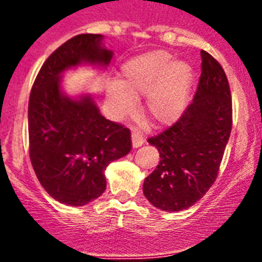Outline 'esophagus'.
Here are the masks:
<instances>
[{
  "label": "esophagus",
  "instance_id": "34e87169",
  "mask_svg": "<svg viewBox=\"0 0 262 262\" xmlns=\"http://www.w3.org/2000/svg\"><path fill=\"white\" fill-rule=\"evenodd\" d=\"M131 139H133V147L134 148L142 147V145L144 144V138H143V135L140 133H136V131H134V133L131 134Z\"/></svg>",
  "mask_w": 262,
  "mask_h": 262
}]
</instances>
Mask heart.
I'll return each mask as SVG.
<instances>
[{
    "instance_id": "heart-1",
    "label": "heart",
    "mask_w": 262,
    "mask_h": 262,
    "mask_svg": "<svg viewBox=\"0 0 262 262\" xmlns=\"http://www.w3.org/2000/svg\"><path fill=\"white\" fill-rule=\"evenodd\" d=\"M193 84V69L185 61H172L164 51H151L124 62L119 86L107 92V102L117 117L135 110V101L147 94L145 113L157 126L174 123L184 114Z\"/></svg>"
}]
</instances>
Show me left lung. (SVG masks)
Returning <instances> with one entry per match:
<instances>
[{
    "mask_svg": "<svg viewBox=\"0 0 262 262\" xmlns=\"http://www.w3.org/2000/svg\"><path fill=\"white\" fill-rule=\"evenodd\" d=\"M202 73L193 102L173 126L148 139L160 163L143 193L163 211H181L200 201L219 172L232 128V99L223 68L201 51Z\"/></svg>",
    "mask_w": 262,
    "mask_h": 262,
    "instance_id": "1",
    "label": "left lung"
}]
</instances>
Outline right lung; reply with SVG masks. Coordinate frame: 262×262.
<instances>
[{
	"label": "right lung",
	"instance_id": "obj_1",
	"mask_svg": "<svg viewBox=\"0 0 262 262\" xmlns=\"http://www.w3.org/2000/svg\"><path fill=\"white\" fill-rule=\"evenodd\" d=\"M99 34H81L53 51L41 66L29 101L30 160L53 200L84 206L106 189L105 169L131 151V133L101 115L92 96L71 98L61 73L81 64L107 67L113 52Z\"/></svg>",
	"mask_w": 262,
	"mask_h": 262
}]
</instances>
